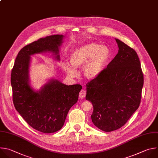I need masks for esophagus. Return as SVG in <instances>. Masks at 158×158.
Wrapping results in <instances>:
<instances>
[{
  "label": "esophagus",
  "instance_id": "1",
  "mask_svg": "<svg viewBox=\"0 0 158 158\" xmlns=\"http://www.w3.org/2000/svg\"><path fill=\"white\" fill-rule=\"evenodd\" d=\"M86 91L85 90V89H81L80 91V93H79V97H80V98H81V99L84 98L85 97V96H86Z\"/></svg>",
  "mask_w": 158,
  "mask_h": 158
}]
</instances>
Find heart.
Returning a JSON list of instances; mask_svg holds the SVG:
<instances>
[{"label":"heart","mask_w":158,"mask_h":158,"mask_svg":"<svg viewBox=\"0 0 158 158\" xmlns=\"http://www.w3.org/2000/svg\"><path fill=\"white\" fill-rule=\"evenodd\" d=\"M111 55L110 50L105 45L88 43L73 49L69 55L72 67L64 63V68L72 77L77 75V71L83 65L84 76L93 79L100 75L106 67Z\"/></svg>","instance_id":"heart-1"}]
</instances>
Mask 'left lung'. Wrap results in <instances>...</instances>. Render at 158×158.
Instances as JSON below:
<instances>
[{"label": "left lung", "mask_w": 158, "mask_h": 158, "mask_svg": "<svg viewBox=\"0 0 158 158\" xmlns=\"http://www.w3.org/2000/svg\"><path fill=\"white\" fill-rule=\"evenodd\" d=\"M115 40L118 53L98 76L86 84V100L93 106L92 122L106 132L122 127L139 108L144 83L136 51Z\"/></svg>", "instance_id": "1"}]
</instances>
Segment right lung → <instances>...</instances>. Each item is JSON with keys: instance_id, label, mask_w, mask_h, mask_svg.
Here are the masks:
<instances>
[{"instance_id": "obj_1", "label": "right lung", "mask_w": 158, "mask_h": 158, "mask_svg": "<svg viewBox=\"0 0 158 158\" xmlns=\"http://www.w3.org/2000/svg\"><path fill=\"white\" fill-rule=\"evenodd\" d=\"M64 37L50 35L25 46L19 51L12 70L10 81L16 110L31 127L44 133H55L62 128L70 109L78 101L82 86H68L52 79L35 91L29 83L30 56L51 52L59 60V47Z\"/></svg>"}]
</instances>
